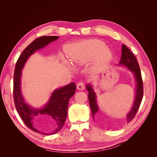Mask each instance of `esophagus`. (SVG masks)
<instances>
[{
  "instance_id": "1",
  "label": "esophagus",
  "mask_w": 157,
  "mask_h": 157,
  "mask_svg": "<svg viewBox=\"0 0 157 157\" xmlns=\"http://www.w3.org/2000/svg\"><path fill=\"white\" fill-rule=\"evenodd\" d=\"M77 88L78 90H82L85 88V86H84V83L82 82H80L77 84Z\"/></svg>"
}]
</instances>
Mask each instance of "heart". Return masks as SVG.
<instances>
[{
    "label": "heart",
    "instance_id": "obj_1",
    "mask_svg": "<svg viewBox=\"0 0 157 157\" xmlns=\"http://www.w3.org/2000/svg\"><path fill=\"white\" fill-rule=\"evenodd\" d=\"M103 42L92 39L80 42L75 45L69 54L73 63L83 65L96 58V64L106 63L112 58L111 50L106 48Z\"/></svg>",
    "mask_w": 157,
    "mask_h": 157
}]
</instances>
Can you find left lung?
<instances>
[{
	"instance_id": "8db88e82",
	"label": "left lung",
	"mask_w": 157,
	"mask_h": 157,
	"mask_svg": "<svg viewBox=\"0 0 157 157\" xmlns=\"http://www.w3.org/2000/svg\"><path fill=\"white\" fill-rule=\"evenodd\" d=\"M118 65L124 66L129 69L134 75L136 82L134 101L130 111L128 112L126 115L127 123H128L134 118L136 114L138 111L142 101V98H143L144 87L139 64L137 63V61L134 55L124 44H122V55ZM86 87L88 92V99L90 109L92 111V118L94 119V117H96L97 113L99 111V107L96 101V94L95 93L91 84H88Z\"/></svg>"
}]
</instances>
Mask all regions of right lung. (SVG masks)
I'll list each match as a JSON object with an SVG mask.
<instances>
[{
    "instance_id": "1",
    "label": "right lung",
    "mask_w": 157,
    "mask_h": 157,
    "mask_svg": "<svg viewBox=\"0 0 157 157\" xmlns=\"http://www.w3.org/2000/svg\"><path fill=\"white\" fill-rule=\"evenodd\" d=\"M58 36H43L37 38L27 46L19 57L16 62L13 75V99L17 113L24 124L30 129L42 135H52L58 133L63 128L67 118L69 101L73 97L76 90V85L71 82L65 86L55 90L52 92L48 101L42 108L36 109L25 101L21 92V70L29 57L35 52L49 44L50 42L58 39ZM48 115L56 123V129L52 132L46 134L42 132L34 126V120L37 116Z\"/></svg>"
}]
</instances>
